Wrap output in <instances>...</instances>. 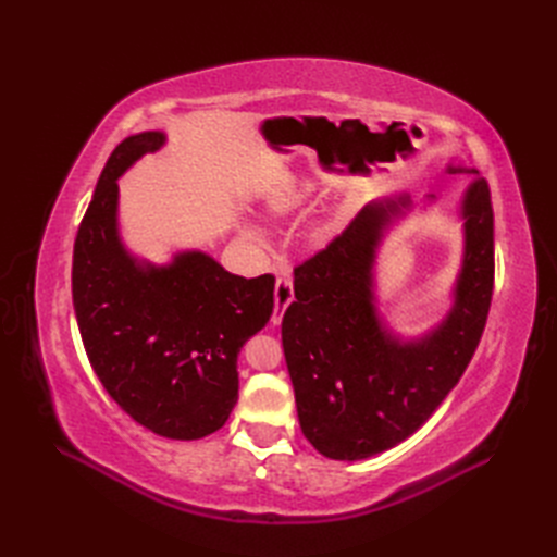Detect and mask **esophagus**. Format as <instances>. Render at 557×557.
I'll return each instance as SVG.
<instances>
[{
    "label": "esophagus",
    "mask_w": 557,
    "mask_h": 557,
    "mask_svg": "<svg viewBox=\"0 0 557 557\" xmlns=\"http://www.w3.org/2000/svg\"><path fill=\"white\" fill-rule=\"evenodd\" d=\"M293 299H295L293 278L288 274H281L276 278V285H274V313H272V323L274 325L281 323L283 313H285V309L293 305Z\"/></svg>",
    "instance_id": "obj_1"
}]
</instances>
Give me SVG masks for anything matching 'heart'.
<instances>
[{
    "label": "heart",
    "mask_w": 557,
    "mask_h": 557,
    "mask_svg": "<svg viewBox=\"0 0 557 557\" xmlns=\"http://www.w3.org/2000/svg\"><path fill=\"white\" fill-rule=\"evenodd\" d=\"M307 190H309V188H307L305 183H290L288 188H283V193H278V197L272 201V209L278 211V213L293 209L295 205H299L301 199H305ZM244 237H246L250 244H256V246H260V248L267 246V232H264L260 225L248 223V225L244 227Z\"/></svg>",
    "instance_id": "b5f03b06"
}]
</instances>
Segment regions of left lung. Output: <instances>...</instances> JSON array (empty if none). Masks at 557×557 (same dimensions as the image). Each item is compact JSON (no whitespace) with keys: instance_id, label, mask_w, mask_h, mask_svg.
<instances>
[{"instance_id":"left-lung-1","label":"left lung","mask_w":557,"mask_h":557,"mask_svg":"<svg viewBox=\"0 0 557 557\" xmlns=\"http://www.w3.org/2000/svg\"><path fill=\"white\" fill-rule=\"evenodd\" d=\"M450 174L474 170L448 164ZM409 197L367 205L327 248L295 267V301L281 339L301 432L332 460H364L411 436L474 358L495 281L493 201L485 178L462 199L465 258L448 315L401 342L374 305V258L391 215Z\"/></svg>"}]
</instances>
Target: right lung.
Wrapping results in <instances>:
<instances>
[{
  "label": "right lung",
  "instance_id": "1",
  "mask_svg": "<svg viewBox=\"0 0 557 557\" xmlns=\"http://www.w3.org/2000/svg\"><path fill=\"white\" fill-rule=\"evenodd\" d=\"M164 144L141 132L115 146L83 215L72 297L88 360L107 393L166 440H201L239 397L237 358L274 311V276L230 274L207 252L164 267L139 262L117 237V176Z\"/></svg>",
  "mask_w": 557,
  "mask_h": 557
}]
</instances>
